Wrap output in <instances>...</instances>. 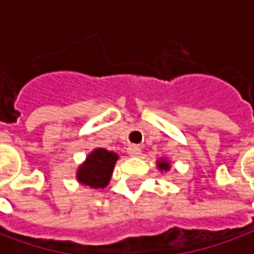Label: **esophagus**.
<instances>
[{"label": "esophagus", "instance_id": "esophagus-1", "mask_svg": "<svg viewBox=\"0 0 254 254\" xmlns=\"http://www.w3.org/2000/svg\"><path fill=\"white\" fill-rule=\"evenodd\" d=\"M140 154H141V149H140V147H137V145H129V147H127V155H129V156L137 158V156H140Z\"/></svg>", "mask_w": 254, "mask_h": 254}]
</instances>
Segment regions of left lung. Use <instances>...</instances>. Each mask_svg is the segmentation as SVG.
<instances>
[{
	"label": "left lung",
	"instance_id": "left-lung-1",
	"mask_svg": "<svg viewBox=\"0 0 254 254\" xmlns=\"http://www.w3.org/2000/svg\"><path fill=\"white\" fill-rule=\"evenodd\" d=\"M156 167H158V170H159L162 174H166V173H169L171 169L170 160L162 156V158H159V159L156 160Z\"/></svg>",
	"mask_w": 254,
	"mask_h": 254
}]
</instances>
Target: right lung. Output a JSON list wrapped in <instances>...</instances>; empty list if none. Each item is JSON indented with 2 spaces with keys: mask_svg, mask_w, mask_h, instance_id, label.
<instances>
[{
  "mask_svg": "<svg viewBox=\"0 0 254 254\" xmlns=\"http://www.w3.org/2000/svg\"><path fill=\"white\" fill-rule=\"evenodd\" d=\"M120 156L114 151L96 147L78 165L76 170V180L78 184L89 189H103L109 185Z\"/></svg>",
  "mask_w": 254,
  "mask_h": 254,
  "instance_id": "add662e5",
  "label": "right lung"
}]
</instances>
